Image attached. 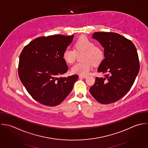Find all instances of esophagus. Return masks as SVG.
Here are the masks:
<instances>
[{
	"label": "esophagus",
	"instance_id": "34e87169",
	"mask_svg": "<svg viewBox=\"0 0 148 148\" xmlns=\"http://www.w3.org/2000/svg\"><path fill=\"white\" fill-rule=\"evenodd\" d=\"M80 77H82L83 79H85L86 77H87V75H80L79 76Z\"/></svg>",
	"mask_w": 148,
	"mask_h": 148
}]
</instances>
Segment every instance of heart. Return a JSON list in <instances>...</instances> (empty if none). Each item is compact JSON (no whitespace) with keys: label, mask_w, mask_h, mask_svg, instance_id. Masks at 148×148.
Segmentation results:
<instances>
[{"label":"heart","mask_w":148,"mask_h":148,"mask_svg":"<svg viewBox=\"0 0 148 148\" xmlns=\"http://www.w3.org/2000/svg\"><path fill=\"white\" fill-rule=\"evenodd\" d=\"M74 50L66 48L62 54L64 60L68 64H72L76 60L77 53H83V61L76 63L71 68L73 73L88 74L91 68V63L98 65L104 59V51L102 48L96 46V43L87 37L83 36L77 39L74 44Z\"/></svg>","instance_id":"obj_1"}]
</instances>
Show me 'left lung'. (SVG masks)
<instances>
[{"instance_id":"obj_1","label":"left lung","mask_w":148,"mask_h":148,"mask_svg":"<svg viewBox=\"0 0 148 148\" xmlns=\"http://www.w3.org/2000/svg\"><path fill=\"white\" fill-rule=\"evenodd\" d=\"M92 37L104 48V58L98 72L104 77H96L90 88L92 96L101 104H110L123 98L132 87L140 70V61L133 43L112 32H95Z\"/></svg>"}]
</instances>
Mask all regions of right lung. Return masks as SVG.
<instances>
[{
	"label": "right lung",
	"instance_id": "right-lung-1",
	"mask_svg": "<svg viewBox=\"0 0 148 148\" xmlns=\"http://www.w3.org/2000/svg\"><path fill=\"white\" fill-rule=\"evenodd\" d=\"M73 35L40 37L25 47L20 56L18 75L32 97L45 106L60 104L70 94L77 75L59 77L68 67L62 54Z\"/></svg>",
	"mask_w": 148,
	"mask_h": 148
}]
</instances>
